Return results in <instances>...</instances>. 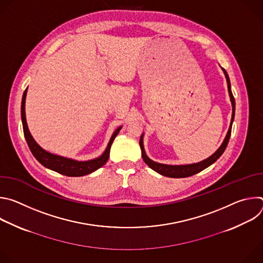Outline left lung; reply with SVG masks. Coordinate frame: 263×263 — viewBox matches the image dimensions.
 <instances>
[{"instance_id":"1","label":"left lung","mask_w":263,"mask_h":263,"mask_svg":"<svg viewBox=\"0 0 263 263\" xmlns=\"http://www.w3.org/2000/svg\"><path fill=\"white\" fill-rule=\"evenodd\" d=\"M222 71L224 73V76H226L227 79V84H228V91H229V96H230V100L232 103V119H231V123H230V127L228 130V133L224 137L221 145L217 148V151L211 155L209 158L198 162V163H193V164H185V165H168V164H162V163H158L155 162L153 160L149 159L145 152H144V147H143V135L140 136L139 139V145L141 148V156L143 161L145 162V164H147L149 167L152 170H154L155 172H157L158 174L165 176V177H170V178H185V177H191L193 175H196L198 173H200L201 171L205 170L206 167H208L209 165H211L212 163H214L220 156L221 154L224 152V149H226L229 139H230V135H231V129H232V124H233V120H234V116H235V99L232 95L231 91V84H230V79L227 71L222 68Z\"/></svg>"}]
</instances>
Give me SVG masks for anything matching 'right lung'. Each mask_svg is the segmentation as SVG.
Masks as SVG:
<instances>
[{"mask_svg":"<svg viewBox=\"0 0 263 263\" xmlns=\"http://www.w3.org/2000/svg\"><path fill=\"white\" fill-rule=\"evenodd\" d=\"M26 95H27V88L24 91L23 99H22V107H21V116H22L24 135H25L26 141L29 145L31 153L37 160H39L40 163H42L45 167L50 168V170L57 172L64 176L81 177V176H85V175H88V174L97 171L98 168L102 167L107 162V160L109 158V154H110L111 144H112V142H114L117 135L119 134L120 130L122 129V126L119 127L115 131V133L112 134V136L109 140V143L105 149V152L100 157H98L96 159L88 160V161H77V160L65 158L62 156L54 155L52 153L47 152L46 149H44L42 146L37 144V142L34 140V138L32 137V135L28 129V125H27V121H26V112H25Z\"/></svg>","mask_w":263,"mask_h":263,"instance_id":"1","label":"right lung"}]
</instances>
